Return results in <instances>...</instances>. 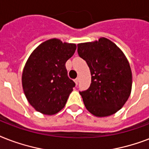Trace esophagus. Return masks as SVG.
Segmentation results:
<instances>
[{
  "label": "esophagus",
  "instance_id": "esophagus-1",
  "mask_svg": "<svg viewBox=\"0 0 149 149\" xmlns=\"http://www.w3.org/2000/svg\"><path fill=\"white\" fill-rule=\"evenodd\" d=\"M74 81H75V83H76V84H77V85H78V83H79V78H77V79H75Z\"/></svg>",
  "mask_w": 149,
  "mask_h": 149
}]
</instances>
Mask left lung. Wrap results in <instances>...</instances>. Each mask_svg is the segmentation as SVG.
<instances>
[{
	"mask_svg": "<svg viewBox=\"0 0 149 149\" xmlns=\"http://www.w3.org/2000/svg\"><path fill=\"white\" fill-rule=\"evenodd\" d=\"M77 46L91 70V86L79 92L86 110L99 118L112 115L122 108L132 92L129 62L118 45L104 37Z\"/></svg>",
	"mask_w": 149,
	"mask_h": 149,
	"instance_id": "left-lung-1",
	"label": "left lung"
}]
</instances>
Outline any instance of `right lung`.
<instances>
[{"instance_id":"add662e5","label":"right lung","mask_w":149,"mask_h":149,"mask_svg":"<svg viewBox=\"0 0 149 149\" xmlns=\"http://www.w3.org/2000/svg\"><path fill=\"white\" fill-rule=\"evenodd\" d=\"M76 49L74 43L51 38L31 53L23 69L22 83L24 95L36 111L53 115L65 107L75 86L67 76L65 63Z\"/></svg>"}]
</instances>
